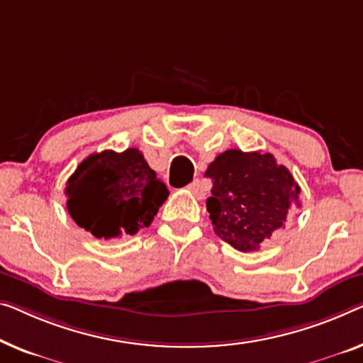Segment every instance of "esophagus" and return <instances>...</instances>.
<instances>
[{"instance_id": "34e87169", "label": "esophagus", "mask_w": 363, "mask_h": 363, "mask_svg": "<svg viewBox=\"0 0 363 363\" xmlns=\"http://www.w3.org/2000/svg\"><path fill=\"white\" fill-rule=\"evenodd\" d=\"M187 189H189V191H191L197 199H205V191H203L202 182H200V179H196L194 182L189 184Z\"/></svg>"}]
</instances>
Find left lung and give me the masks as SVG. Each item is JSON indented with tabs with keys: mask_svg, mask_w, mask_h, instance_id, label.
<instances>
[{
	"mask_svg": "<svg viewBox=\"0 0 363 363\" xmlns=\"http://www.w3.org/2000/svg\"><path fill=\"white\" fill-rule=\"evenodd\" d=\"M205 176L213 182L207 199L213 231L241 252L257 251L282 228L290 207L300 205V186L270 153L226 150Z\"/></svg>",
	"mask_w": 363,
	"mask_h": 363,
	"instance_id": "1",
	"label": "left lung"
}]
</instances>
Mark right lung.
Returning <instances> with one entry per match:
<instances>
[{"instance_id":"add662e5","label":"right lung","mask_w":363,"mask_h":363,"mask_svg":"<svg viewBox=\"0 0 363 363\" xmlns=\"http://www.w3.org/2000/svg\"><path fill=\"white\" fill-rule=\"evenodd\" d=\"M65 194L74 223L97 240L147 228L169 196L137 148L88 156L69 176Z\"/></svg>"}]
</instances>
